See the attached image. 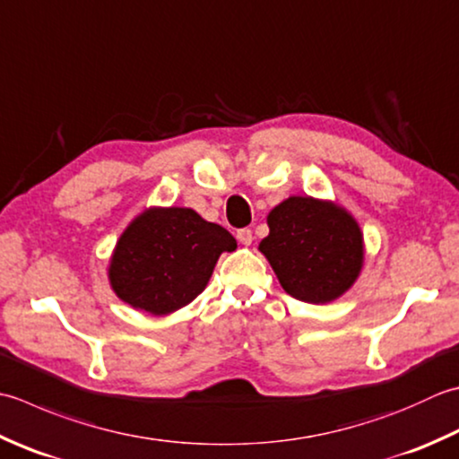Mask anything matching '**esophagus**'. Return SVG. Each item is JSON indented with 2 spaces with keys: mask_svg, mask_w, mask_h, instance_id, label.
<instances>
[{
  "mask_svg": "<svg viewBox=\"0 0 459 459\" xmlns=\"http://www.w3.org/2000/svg\"><path fill=\"white\" fill-rule=\"evenodd\" d=\"M237 238H238V242L240 245H245V247H248L250 242H253V230L250 229H240V230H237Z\"/></svg>",
  "mask_w": 459,
  "mask_h": 459,
  "instance_id": "1",
  "label": "esophagus"
}]
</instances>
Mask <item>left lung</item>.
<instances>
[{"mask_svg": "<svg viewBox=\"0 0 459 459\" xmlns=\"http://www.w3.org/2000/svg\"><path fill=\"white\" fill-rule=\"evenodd\" d=\"M258 250L292 299L326 304L352 289L364 264L360 224L344 206L289 196L268 212Z\"/></svg>", "mask_w": 459, "mask_h": 459, "instance_id": "1", "label": "left lung"}]
</instances>
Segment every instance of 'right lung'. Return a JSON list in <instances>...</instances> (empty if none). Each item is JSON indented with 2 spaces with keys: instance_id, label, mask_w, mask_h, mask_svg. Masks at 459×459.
Returning <instances> with one entry per match:
<instances>
[{
  "instance_id": "1",
  "label": "right lung",
  "mask_w": 459,
  "mask_h": 459,
  "mask_svg": "<svg viewBox=\"0 0 459 459\" xmlns=\"http://www.w3.org/2000/svg\"><path fill=\"white\" fill-rule=\"evenodd\" d=\"M237 240L185 206H151L134 217L109 263L113 292L134 310L165 316L199 296Z\"/></svg>"
}]
</instances>
